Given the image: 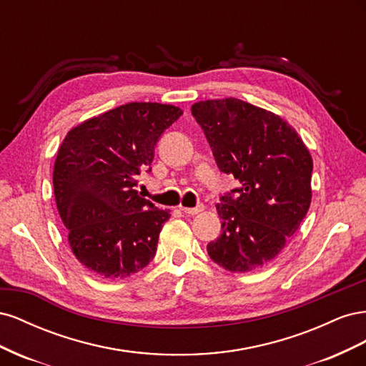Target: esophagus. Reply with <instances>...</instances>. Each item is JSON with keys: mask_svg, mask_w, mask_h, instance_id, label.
I'll return each mask as SVG.
<instances>
[{"mask_svg": "<svg viewBox=\"0 0 366 366\" xmlns=\"http://www.w3.org/2000/svg\"><path fill=\"white\" fill-rule=\"evenodd\" d=\"M182 209V212H184V214H187V215H195V214H198V212H202L203 210V206H197V207H180Z\"/></svg>", "mask_w": 366, "mask_h": 366, "instance_id": "1", "label": "esophagus"}]
</instances>
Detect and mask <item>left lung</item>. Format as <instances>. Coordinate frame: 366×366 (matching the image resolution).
<instances>
[{"label": "left lung", "instance_id": "8db88e82", "mask_svg": "<svg viewBox=\"0 0 366 366\" xmlns=\"http://www.w3.org/2000/svg\"><path fill=\"white\" fill-rule=\"evenodd\" d=\"M191 112L219 171L241 183L219 197L221 235L207 244L209 257L229 272L259 270L278 257L307 215L312 156L285 120L239 99L202 101Z\"/></svg>", "mask_w": 366, "mask_h": 366}]
</instances>
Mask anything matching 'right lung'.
Returning a JSON list of instances; mask_svg holds the SVG:
<instances>
[{
    "instance_id": "add662e5",
    "label": "right lung",
    "mask_w": 366,
    "mask_h": 366,
    "mask_svg": "<svg viewBox=\"0 0 366 366\" xmlns=\"http://www.w3.org/2000/svg\"><path fill=\"white\" fill-rule=\"evenodd\" d=\"M179 107L131 102L92 117L65 136L53 169V189L69 244L82 265L122 280L152 261L171 217L136 191L143 169Z\"/></svg>"
}]
</instances>
